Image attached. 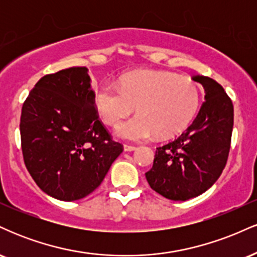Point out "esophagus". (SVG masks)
I'll return each mask as SVG.
<instances>
[{
    "mask_svg": "<svg viewBox=\"0 0 257 257\" xmlns=\"http://www.w3.org/2000/svg\"><path fill=\"white\" fill-rule=\"evenodd\" d=\"M123 149H124L125 152H132V151H135V150H137V147L132 146V145H124L123 146Z\"/></svg>",
    "mask_w": 257,
    "mask_h": 257,
    "instance_id": "1",
    "label": "esophagus"
}]
</instances>
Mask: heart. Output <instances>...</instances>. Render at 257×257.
I'll use <instances>...</instances> for the list:
<instances>
[{
  "label": "heart",
  "mask_w": 257,
  "mask_h": 257,
  "mask_svg": "<svg viewBox=\"0 0 257 257\" xmlns=\"http://www.w3.org/2000/svg\"><path fill=\"white\" fill-rule=\"evenodd\" d=\"M94 101L108 125H116L137 106L139 113L117 126L119 138L143 141L156 134L167 139L190 124L199 105V89L192 79L175 73L139 71L124 76L120 85L100 84Z\"/></svg>",
  "instance_id": "heart-1"
}]
</instances>
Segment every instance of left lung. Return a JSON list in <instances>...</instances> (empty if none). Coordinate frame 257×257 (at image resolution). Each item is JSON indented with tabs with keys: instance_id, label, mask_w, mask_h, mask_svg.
<instances>
[{
	"instance_id": "1",
	"label": "left lung",
	"mask_w": 257,
	"mask_h": 257,
	"mask_svg": "<svg viewBox=\"0 0 257 257\" xmlns=\"http://www.w3.org/2000/svg\"><path fill=\"white\" fill-rule=\"evenodd\" d=\"M205 91V101L193 123L175 140L156 150L146 180L153 191L172 200L204 193L225 169L233 129V104L214 79L194 76Z\"/></svg>"
}]
</instances>
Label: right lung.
I'll use <instances>...</instances> for the list:
<instances>
[{
  "label": "right lung",
  "mask_w": 257,
  "mask_h": 257,
  "mask_svg": "<svg viewBox=\"0 0 257 257\" xmlns=\"http://www.w3.org/2000/svg\"><path fill=\"white\" fill-rule=\"evenodd\" d=\"M87 67L43 76L23 104L22 151L26 169L51 197L71 202L98 188L123 151L94 101Z\"/></svg>",
  "instance_id": "obj_1"
}]
</instances>
